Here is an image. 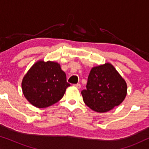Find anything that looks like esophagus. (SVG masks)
Listing matches in <instances>:
<instances>
[{
    "label": "esophagus",
    "instance_id": "1",
    "mask_svg": "<svg viewBox=\"0 0 149 149\" xmlns=\"http://www.w3.org/2000/svg\"><path fill=\"white\" fill-rule=\"evenodd\" d=\"M74 86L75 87H77V89H80L81 87V84H75V85H74Z\"/></svg>",
    "mask_w": 149,
    "mask_h": 149
}]
</instances>
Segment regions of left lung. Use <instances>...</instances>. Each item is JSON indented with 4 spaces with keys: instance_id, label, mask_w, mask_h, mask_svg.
Masks as SVG:
<instances>
[{
    "instance_id": "8db88e82",
    "label": "left lung",
    "mask_w": 149,
    "mask_h": 149,
    "mask_svg": "<svg viewBox=\"0 0 149 149\" xmlns=\"http://www.w3.org/2000/svg\"><path fill=\"white\" fill-rule=\"evenodd\" d=\"M86 87L81 91L83 102L97 113L111 111L122 103L127 95L126 81L109 62L91 68Z\"/></svg>"
}]
</instances>
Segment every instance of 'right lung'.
<instances>
[{
  "mask_svg": "<svg viewBox=\"0 0 149 149\" xmlns=\"http://www.w3.org/2000/svg\"><path fill=\"white\" fill-rule=\"evenodd\" d=\"M70 85L59 63L41 60L32 65L22 81V92L26 100L40 109L60 100Z\"/></svg>",
  "mask_w": 149,
  "mask_h": 149,
  "instance_id": "right-lung-1",
  "label": "right lung"
}]
</instances>
